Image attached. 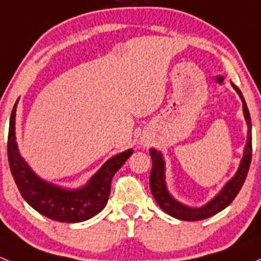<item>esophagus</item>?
I'll return each mask as SVG.
<instances>
[{"label":"esophagus","mask_w":261,"mask_h":261,"mask_svg":"<svg viewBox=\"0 0 261 261\" xmlns=\"http://www.w3.org/2000/svg\"><path fill=\"white\" fill-rule=\"evenodd\" d=\"M141 146H142V147H144V148H146V147H147V146H149V144L147 143L146 141H141Z\"/></svg>","instance_id":"34e87169"}]
</instances>
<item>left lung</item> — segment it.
<instances>
[{
    "label": "left lung",
    "mask_w": 261,
    "mask_h": 261,
    "mask_svg": "<svg viewBox=\"0 0 261 261\" xmlns=\"http://www.w3.org/2000/svg\"><path fill=\"white\" fill-rule=\"evenodd\" d=\"M231 85H232V88L236 90V93L240 96L241 101H243L244 117H245L246 124H248V139H246L245 148H244V155L241 158L240 166H239L235 176L230 181H227L221 191L211 201H208L206 205L201 206V207H190V206L184 205L179 201H177L171 195L170 191L167 189V185H166V162L163 160L162 153L154 148L149 149L150 158H152V171H150L149 177L150 192H152L158 206L166 214L174 217V219L184 220V221H198V220H203L214 216L217 212L226 208L232 202L233 198L238 196L239 191L241 190L244 182H245L252 155L251 118L248 106L245 103V99H244L240 89L235 84H232V83H231Z\"/></svg>",
    "instance_id": "left-lung-1"
}]
</instances>
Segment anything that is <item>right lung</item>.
<instances>
[{
  "mask_svg": "<svg viewBox=\"0 0 261 261\" xmlns=\"http://www.w3.org/2000/svg\"><path fill=\"white\" fill-rule=\"evenodd\" d=\"M17 103L18 99L11 113L7 153L11 173L23 200L37 212L59 222L72 224L95 216L108 202L113 176L130 157L133 149H127L109 158L80 189L56 186L40 178L18 152L15 128Z\"/></svg>",
  "mask_w": 261,
  "mask_h": 261,
  "instance_id": "add662e5",
  "label": "right lung"
}]
</instances>
